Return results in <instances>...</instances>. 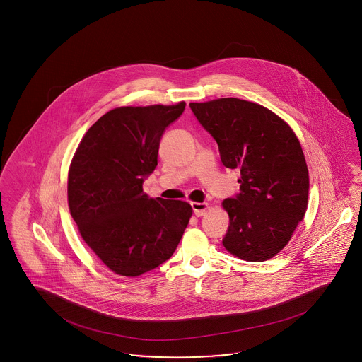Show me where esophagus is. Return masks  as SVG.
Returning <instances> with one entry per match:
<instances>
[{
    "label": "esophagus",
    "instance_id": "esophagus-1",
    "mask_svg": "<svg viewBox=\"0 0 362 362\" xmlns=\"http://www.w3.org/2000/svg\"><path fill=\"white\" fill-rule=\"evenodd\" d=\"M192 211H194V214L197 217H201V216H204V213L208 209V204H205V202H192Z\"/></svg>",
    "mask_w": 362,
    "mask_h": 362
}]
</instances>
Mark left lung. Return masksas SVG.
<instances>
[{
	"instance_id": "left-lung-1",
	"label": "left lung",
	"mask_w": 362,
	"mask_h": 362,
	"mask_svg": "<svg viewBox=\"0 0 362 362\" xmlns=\"http://www.w3.org/2000/svg\"><path fill=\"white\" fill-rule=\"evenodd\" d=\"M190 107L217 142L224 167L240 170L239 192L223 201L230 216L224 247L252 262L272 258L308 208L309 173L294 131L269 109L239 98Z\"/></svg>"
}]
</instances>
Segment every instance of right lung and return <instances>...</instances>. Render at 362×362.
<instances>
[{"label": "right lung", "instance_id": "1", "mask_svg": "<svg viewBox=\"0 0 362 362\" xmlns=\"http://www.w3.org/2000/svg\"><path fill=\"white\" fill-rule=\"evenodd\" d=\"M185 107L112 109L88 128L72 158L69 212L90 249L117 275L139 276L167 261L192 217L190 204L149 198L142 187L157 167L165 129Z\"/></svg>", "mask_w": 362, "mask_h": 362}]
</instances>
